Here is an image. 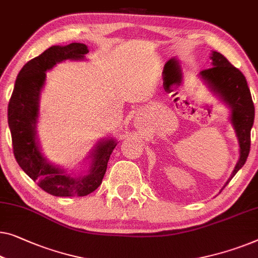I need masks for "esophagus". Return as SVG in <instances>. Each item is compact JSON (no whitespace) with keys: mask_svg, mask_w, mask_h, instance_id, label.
I'll return each mask as SVG.
<instances>
[{"mask_svg":"<svg viewBox=\"0 0 258 258\" xmlns=\"http://www.w3.org/2000/svg\"><path fill=\"white\" fill-rule=\"evenodd\" d=\"M137 122H138V123H141V122H142V118H141V117H138V120H137Z\"/></svg>","mask_w":258,"mask_h":258,"instance_id":"34e87169","label":"esophagus"}]
</instances>
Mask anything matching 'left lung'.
Segmentation results:
<instances>
[{
    "label": "left lung",
    "mask_w": 258,
    "mask_h": 258,
    "mask_svg": "<svg viewBox=\"0 0 258 258\" xmlns=\"http://www.w3.org/2000/svg\"><path fill=\"white\" fill-rule=\"evenodd\" d=\"M212 67L201 71V78L210 85L212 91L221 96L231 108L230 121L236 132L240 145V158L231 173L229 180L244 165L250 151V130L255 118V107L250 94L247 80L243 73L228 61L225 55L219 52L212 53Z\"/></svg>",
    "instance_id": "left-lung-1"
}]
</instances>
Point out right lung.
Segmentation results:
<instances>
[{
    "label": "right lung",
    "instance_id": "add662e5",
    "mask_svg": "<svg viewBox=\"0 0 258 258\" xmlns=\"http://www.w3.org/2000/svg\"><path fill=\"white\" fill-rule=\"evenodd\" d=\"M88 52V46L81 43L48 47L22 67L9 100L8 123L15 158L40 188L55 197H85L94 192L101 185L108 160L117 144L114 140L99 142L92 154L93 164L89 173L73 178L48 164L40 154L36 141L35 126L45 72L66 59H84Z\"/></svg>",
    "mask_w": 258,
    "mask_h": 258
}]
</instances>
